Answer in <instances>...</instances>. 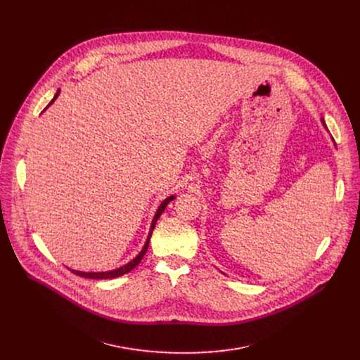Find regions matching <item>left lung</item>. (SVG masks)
<instances>
[{
  "label": "left lung",
  "mask_w": 360,
  "mask_h": 360,
  "mask_svg": "<svg viewBox=\"0 0 360 360\" xmlns=\"http://www.w3.org/2000/svg\"><path fill=\"white\" fill-rule=\"evenodd\" d=\"M322 122H323V120H322ZM323 125H325V122H323ZM326 127V125H325Z\"/></svg>",
  "instance_id": "8db88e82"
}]
</instances>
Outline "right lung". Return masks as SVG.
Masks as SVG:
<instances>
[{"mask_svg":"<svg viewBox=\"0 0 360 360\" xmlns=\"http://www.w3.org/2000/svg\"><path fill=\"white\" fill-rule=\"evenodd\" d=\"M60 95V89L57 91V94L54 95V98H53V101L49 102L48 104V107L53 104V102L57 99V96ZM46 110V108H45ZM44 110V111H45ZM175 199V196L172 195V196H168L165 200H162V203L160 205V208L157 210V214H155V217H153V219H152V224H150V229H149V233H148V238H146V242H145V245H143V248H142V250L135 256V258L131 261V262H128L127 265H124V266H121V268H118V269H114V271H108V272H81V271H72L75 275H78V276H82V278H88V279H112V278H118V276H122V275H125V274H128V272H131L141 261H142V258H143V255L146 253V249H148V245H149V239H150V235H152V231H153V228H155V225H157V221L160 219V217H161V214L165 211V208H167V205L171 202V200H174Z\"/></svg>","mask_w":360,"mask_h":360,"instance_id":"1","label":"right lung"}]
</instances>
